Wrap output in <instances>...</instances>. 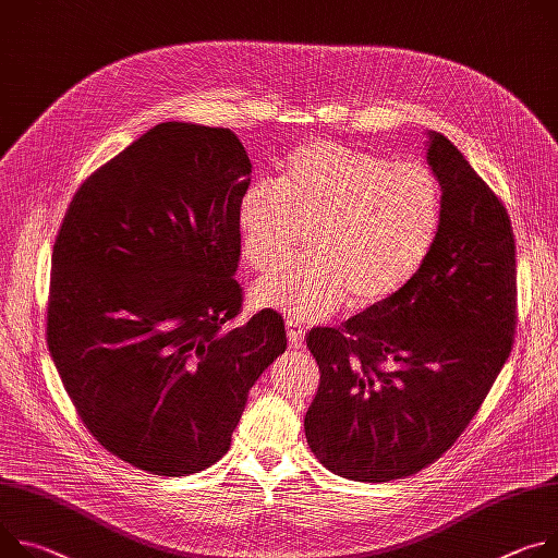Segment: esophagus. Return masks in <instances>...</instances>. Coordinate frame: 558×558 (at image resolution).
I'll use <instances>...</instances> for the list:
<instances>
[{
  "label": "esophagus",
  "instance_id": "34e87169",
  "mask_svg": "<svg viewBox=\"0 0 558 558\" xmlns=\"http://www.w3.org/2000/svg\"><path fill=\"white\" fill-rule=\"evenodd\" d=\"M287 336L293 347H302V342H305V329L300 327L298 320H287Z\"/></svg>",
  "mask_w": 558,
  "mask_h": 558
}]
</instances>
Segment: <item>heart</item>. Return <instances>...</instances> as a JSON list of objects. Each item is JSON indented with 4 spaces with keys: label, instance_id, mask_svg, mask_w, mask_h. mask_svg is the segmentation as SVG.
Instances as JSON below:
<instances>
[{
    "label": "heart",
    "instance_id": "obj_1",
    "mask_svg": "<svg viewBox=\"0 0 558 558\" xmlns=\"http://www.w3.org/2000/svg\"><path fill=\"white\" fill-rule=\"evenodd\" d=\"M440 225V186L418 162H396L318 142L287 158L274 191L256 184L240 202L242 253L256 271L283 262L310 228L317 253L271 271L256 300L295 318H320L353 291L396 293L425 263Z\"/></svg>",
    "mask_w": 558,
    "mask_h": 558
}]
</instances>
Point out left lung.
Returning a JSON list of instances; mask_svg holds the SVG:
<instances>
[{"mask_svg": "<svg viewBox=\"0 0 558 558\" xmlns=\"http://www.w3.org/2000/svg\"><path fill=\"white\" fill-rule=\"evenodd\" d=\"M440 225L421 269L342 323L314 327L320 383L305 416L316 459L338 476H412L468 429L510 359L517 244L508 209L463 154L432 131Z\"/></svg>", "mask_w": 558, "mask_h": 558, "instance_id": "obj_1", "label": "left lung"}]
</instances>
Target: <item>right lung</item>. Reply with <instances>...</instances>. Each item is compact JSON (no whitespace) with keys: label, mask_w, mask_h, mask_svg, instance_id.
<instances>
[{"label":"right lung","mask_w":558,"mask_h":558,"mask_svg":"<svg viewBox=\"0 0 558 558\" xmlns=\"http://www.w3.org/2000/svg\"><path fill=\"white\" fill-rule=\"evenodd\" d=\"M251 162L229 129L165 122L93 171L53 246L46 344L75 412L124 463H218L287 347L274 310L233 323Z\"/></svg>","instance_id":"right-lung-1"}]
</instances>
